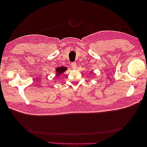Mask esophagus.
Masks as SVG:
<instances>
[{
	"instance_id": "34e87169",
	"label": "esophagus",
	"mask_w": 147,
	"mask_h": 147,
	"mask_svg": "<svg viewBox=\"0 0 147 147\" xmlns=\"http://www.w3.org/2000/svg\"><path fill=\"white\" fill-rule=\"evenodd\" d=\"M70 65H71V67H72V68L73 69H74V70L77 69V64L75 63H72L70 64Z\"/></svg>"
}]
</instances>
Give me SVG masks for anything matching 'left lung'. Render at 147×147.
<instances>
[{
	"instance_id": "8db88e82",
	"label": "left lung",
	"mask_w": 147,
	"mask_h": 147,
	"mask_svg": "<svg viewBox=\"0 0 147 147\" xmlns=\"http://www.w3.org/2000/svg\"><path fill=\"white\" fill-rule=\"evenodd\" d=\"M91 73H92V72H91Z\"/></svg>"
}]
</instances>
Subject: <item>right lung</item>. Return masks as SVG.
<instances>
[{"mask_svg": "<svg viewBox=\"0 0 147 147\" xmlns=\"http://www.w3.org/2000/svg\"><path fill=\"white\" fill-rule=\"evenodd\" d=\"M67 68L66 67L63 66V67H57V68H56V77H58L60 76V75L63 74L65 70H67Z\"/></svg>", "mask_w": 147, "mask_h": 147, "instance_id": "obj_1", "label": "right lung"}]
</instances>
